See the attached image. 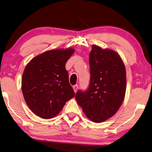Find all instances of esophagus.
Instances as JSON below:
<instances>
[{"label":"esophagus","mask_w":152,"mask_h":152,"mask_svg":"<svg viewBox=\"0 0 152 152\" xmlns=\"http://www.w3.org/2000/svg\"><path fill=\"white\" fill-rule=\"evenodd\" d=\"M72 88H73V90H74L75 92H76L77 91V89H78V85L77 84L75 85V86H72Z\"/></svg>","instance_id":"1"}]
</instances>
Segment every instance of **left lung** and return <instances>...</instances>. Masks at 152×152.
<instances>
[{
  "mask_svg": "<svg viewBox=\"0 0 152 152\" xmlns=\"http://www.w3.org/2000/svg\"><path fill=\"white\" fill-rule=\"evenodd\" d=\"M91 80L88 89L78 91L75 99L86 116L102 123L115 114L124 100L126 72L117 53L93 45L89 57Z\"/></svg>",
  "mask_w": 152,
  "mask_h": 152,
  "instance_id": "8db88e82",
  "label": "left lung"
}]
</instances>
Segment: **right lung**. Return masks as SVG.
<instances>
[{
	"instance_id": "1",
	"label": "right lung",
	"mask_w": 152,
	"mask_h": 152,
	"mask_svg": "<svg viewBox=\"0 0 152 152\" xmlns=\"http://www.w3.org/2000/svg\"><path fill=\"white\" fill-rule=\"evenodd\" d=\"M74 51L73 49L48 50L26 66L22 91L29 109L39 117L49 119L56 116L75 96L65 67Z\"/></svg>"
}]
</instances>
